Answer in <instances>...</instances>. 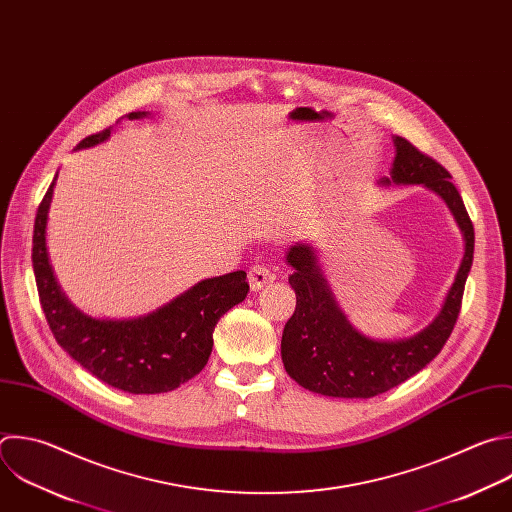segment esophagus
Here are the masks:
<instances>
[{"label":"esophagus","instance_id":"34e87169","mask_svg":"<svg viewBox=\"0 0 512 512\" xmlns=\"http://www.w3.org/2000/svg\"><path fill=\"white\" fill-rule=\"evenodd\" d=\"M247 279H249L251 289H253V291H259V289H263L265 285H269V283L275 281V273H273L269 267H265V265H253V267L249 269Z\"/></svg>","mask_w":512,"mask_h":512}]
</instances>
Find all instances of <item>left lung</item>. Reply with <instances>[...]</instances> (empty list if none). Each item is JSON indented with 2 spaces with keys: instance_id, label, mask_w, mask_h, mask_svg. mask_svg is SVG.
<instances>
[{
  "instance_id": "1",
  "label": "left lung",
  "mask_w": 512,
  "mask_h": 512,
  "mask_svg": "<svg viewBox=\"0 0 512 512\" xmlns=\"http://www.w3.org/2000/svg\"><path fill=\"white\" fill-rule=\"evenodd\" d=\"M394 146L390 177L378 185H424L434 191L462 233L464 255L438 315L416 335L392 342L360 333L337 305L315 247L291 245L285 259L293 267L289 283L297 305L283 329L281 360L299 386L321 396L366 400L396 388L440 354L460 313L474 255V227L448 170L402 136H394Z\"/></svg>"
}]
</instances>
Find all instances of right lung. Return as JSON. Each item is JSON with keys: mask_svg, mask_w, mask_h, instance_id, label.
Instances as JSON below:
<instances>
[{"mask_svg": "<svg viewBox=\"0 0 512 512\" xmlns=\"http://www.w3.org/2000/svg\"><path fill=\"white\" fill-rule=\"evenodd\" d=\"M148 112H130L128 120ZM120 122V120H118ZM112 128L84 138L76 150L110 138ZM54 177L34 223L32 263L48 325L72 360L104 384L128 394H162L195 378L213 352L221 315L247 297L245 271L203 279L156 311L132 319H98L80 311L60 289L46 247Z\"/></svg>", "mask_w": 512, "mask_h": 512, "instance_id": "add662e5", "label": "right lung"}]
</instances>
